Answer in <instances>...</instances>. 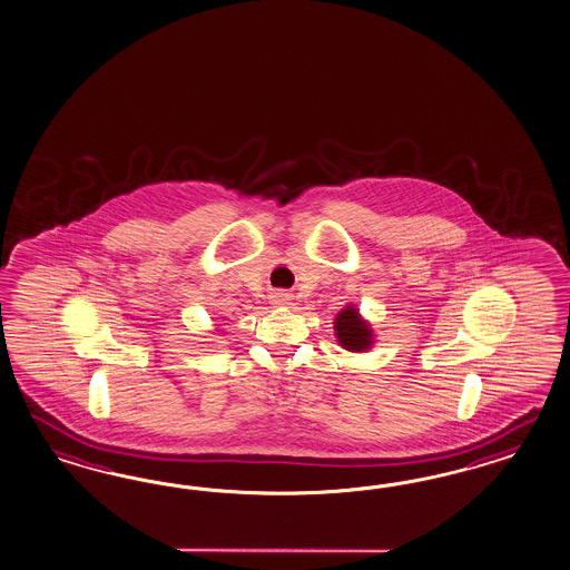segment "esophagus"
<instances>
[{"label":"esophagus","instance_id":"obj_1","mask_svg":"<svg viewBox=\"0 0 570 570\" xmlns=\"http://www.w3.org/2000/svg\"><path fill=\"white\" fill-rule=\"evenodd\" d=\"M273 304L275 306H289V295L287 293H275L273 295Z\"/></svg>","mask_w":570,"mask_h":570}]
</instances>
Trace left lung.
Returning <instances> with one entry per match:
<instances>
[{
  "label": "left lung",
  "mask_w": 570,
  "mask_h": 570,
  "mask_svg": "<svg viewBox=\"0 0 570 570\" xmlns=\"http://www.w3.org/2000/svg\"><path fill=\"white\" fill-rule=\"evenodd\" d=\"M335 337L343 350L347 352H366L374 343L373 328L366 318H362L358 308L347 304L345 308L335 316Z\"/></svg>",
  "instance_id": "8db88e82"
}]
</instances>
